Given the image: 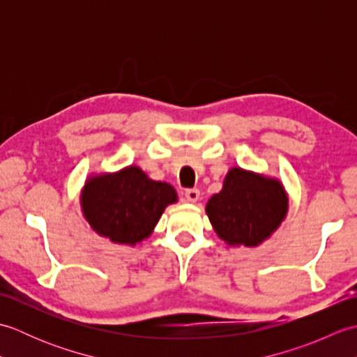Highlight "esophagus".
<instances>
[{
	"label": "esophagus",
	"mask_w": 357,
	"mask_h": 357,
	"mask_svg": "<svg viewBox=\"0 0 357 357\" xmlns=\"http://www.w3.org/2000/svg\"><path fill=\"white\" fill-rule=\"evenodd\" d=\"M185 199L188 201V202H196V201H199V196H201V193H199V190L198 188H188V190H185Z\"/></svg>",
	"instance_id": "34e87169"
}]
</instances>
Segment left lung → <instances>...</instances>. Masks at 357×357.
<instances>
[{"label": "left lung", "instance_id": "left-lung-1", "mask_svg": "<svg viewBox=\"0 0 357 357\" xmlns=\"http://www.w3.org/2000/svg\"><path fill=\"white\" fill-rule=\"evenodd\" d=\"M287 207V195L278 181L234 167L206 211L219 238L230 245L253 247L278 229Z\"/></svg>", "mask_w": 357, "mask_h": 357}]
</instances>
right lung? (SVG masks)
Listing matches in <instances>:
<instances>
[{
  "mask_svg": "<svg viewBox=\"0 0 357 357\" xmlns=\"http://www.w3.org/2000/svg\"><path fill=\"white\" fill-rule=\"evenodd\" d=\"M172 202H176L174 188L149 179L138 167L90 179L81 196L84 216L93 230L121 244L147 238Z\"/></svg>",
  "mask_w": 357,
  "mask_h": 357,
  "instance_id": "right-lung-1",
  "label": "right lung"
}]
</instances>
